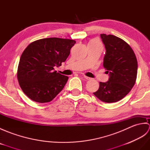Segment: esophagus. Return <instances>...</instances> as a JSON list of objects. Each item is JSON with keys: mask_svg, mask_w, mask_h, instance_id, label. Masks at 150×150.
Masks as SVG:
<instances>
[{"mask_svg": "<svg viewBox=\"0 0 150 150\" xmlns=\"http://www.w3.org/2000/svg\"><path fill=\"white\" fill-rule=\"evenodd\" d=\"M84 77L86 79H87V80H91V78L87 77V76H84Z\"/></svg>", "mask_w": 150, "mask_h": 150, "instance_id": "1", "label": "esophagus"}]
</instances>
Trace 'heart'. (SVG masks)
I'll return each instance as SVG.
<instances>
[{
    "instance_id": "heart-1",
    "label": "heart",
    "mask_w": 150,
    "mask_h": 150,
    "mask_svg": "<svg viewBox=\"0 0 150 150\" xmlns=\"http://www.w3.org/2000/svg\"><path fill=\"white\" fill-rule=\"evenodd\" d=\"M89 44H94V45H100V43L99 41L97 39H94V40H91Z\"/></svg>"
}]
</instances>
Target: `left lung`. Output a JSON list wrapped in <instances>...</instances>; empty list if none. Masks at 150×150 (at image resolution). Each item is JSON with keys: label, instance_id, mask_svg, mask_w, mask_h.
<instances>
[{"label": "left lung", "instance_id": "obj_1", "mask_svg": "<svg viewBox=\"0 0 150 150\" xmlns=\"http://www.w3.org/2000/svg\"><path fill=\"white\" fill-rule=\"evenodd\" d=\"M106 48L103 66L109 74L106 82H99L93 94L104 103L122 99L134 86L137 75V60L132 47L125 41L112 35L100 34Z\"/></svg>", "mask_w": 150, "mask_h": 150}]
</instances>
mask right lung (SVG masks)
Masks as SVG:
<instances>
[{
	"instance_id": "obj_1",
	"label": "right lung",
	"mask_w": 150,
	"mask_h": 150,
	"mask_svg": "<svg viewBox=\"0 0 150 150\" xmlns=\"http://www.w3.org/2000/svg\"><path fill=\"white\" fill-rule=\"evenodd\" d=\"M75 40L52 37L31 42L22 53L17 79L24 93L39 103L52 101L64 87L68 77L57 73L75 45Z\"/></svg>"
}]
</instances>
